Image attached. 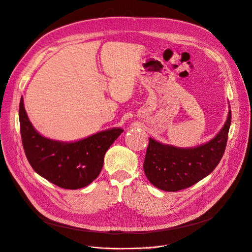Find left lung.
Listing matches in <instances>:
<instances>
[{"label":"left lung","mask_w":252,"mask_h":252,"mask_svg":"<svg viewBox=\"0 0 252 252\" xmlns=\"http://www.w3.org/2000/svg\"><path fill=\"white\" fill-rule=\"evenodd\" d=\"M230 124L229 109L224 126L214 138L194 148H179L150 138L144 171L151 184L159 190L176 192L211 174L224 154Z\"/></svg>","instance_id":"obj_1"}]
</instances>
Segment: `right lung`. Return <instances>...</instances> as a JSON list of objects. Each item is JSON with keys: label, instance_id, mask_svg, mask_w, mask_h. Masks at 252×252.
<instances>
[{"label": "right lung", "instance_id": "obj_1", "mask_svg": "<svg viewBox=\"0 0 252 252\" xmlns=\"http://www.w3.org/2000/svg\"><path fill=\"white\" fill-rule=\"evenodd\" d=\"M23 148L34 171L54 185L76 190L93 183L99 175L104 155L124 131L108 128L75 142H61L40 134L27 116L24 100L19 106Z\"/></svg>", "mask_w": 252, "mask_h": 252}]
</instances>
